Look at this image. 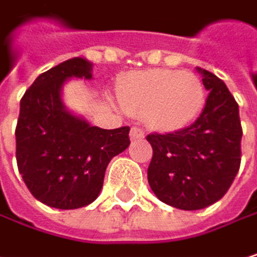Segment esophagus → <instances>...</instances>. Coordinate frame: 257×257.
Here are the masks:
<instances>
[{"instance_id":"esophagus-1","label":"esophagus","mask_w":257,"mask_h":257,"mask_svg":"<svg viewBox=\"0 0 257 257\" xmlns=\"http://www.w3.org/2000/svg\"><path fill=\"white\" fill-rule=\"evenodd\" d=\"M145 139V131L139 126H134L131 127V140H142Z\"/></svg>"}]
</instances>
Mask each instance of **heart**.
I'll use <instances>...</instances> for the list:
<instances>
[{"mask_svg":"<svg viewBox=\"0 0 257 257\" xmlns=\"http://www.w3.org/2000/svg\"><path fill=\"white\" fill-rule=\"evenodd\" d=\"M124 108L146 112L160 131H178L191 123L205 105L200 79L190 72L149 69L134 73L118 90Z\"/></svg>","mask_w":257,"mask_h":257,"instance_id":"1","label":"heart"}]
</instances>
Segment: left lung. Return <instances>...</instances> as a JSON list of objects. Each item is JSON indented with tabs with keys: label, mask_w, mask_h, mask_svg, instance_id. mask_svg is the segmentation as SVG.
I'll return each instance as SVG.
<instances>
[{
	"label": "left lung",
	"mask_w": 257,
	"mask_h": 257,
	"mask_svg": "<svg viewBox=\"0 0 257 257\" xmlns=\"http://www.w3.org/2000/svg\"><path fill=\"white\" fill-rule=\"evenodd\" d=\"M200 72L209 94L197 120L184 130L146 137L154 151L148 169L152 191L161 202L185 211L218 202L241 166L238 103L218 76Z\"/></svg>",
	"instance_id": "1"
}]
</instances>
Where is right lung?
<instances>
[{
  "label": "right lung",
  "mask_w": 257,
  "mask_h": 257,
  "mask_svg": "<svg viewBox=\"0 0 257 257\" xmlns=\"http://www.w3.org/2000/svg\"><path fill=\"white\" fill-rule=\"evenodd\" d=\"M91 78V63L70 58L40 73L21 99L16 161L30 193L58 209L90 205L100 193L108 163L130 146V126L100 130L72 115L61 102L70 78Z\"/></svg>",
  "instance_id": "1"
}]
</instances>
